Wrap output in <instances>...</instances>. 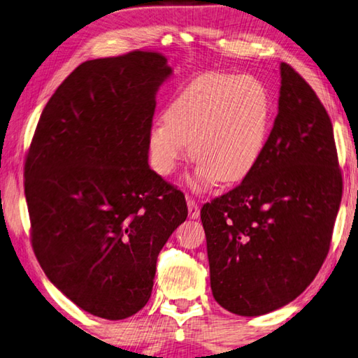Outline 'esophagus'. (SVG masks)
I'll list each match as a JSON object with an SVG mask.
<instances>
[{
  "mask_svg": "<svg viewBox=\"0 0 358 358\" xmlns=\"http://www.w3.org/2000/svg\"><path fill=\"white\" fill-rule=\"evenodd\" d=\"M187 215H189L191 220H197L201 216V208H199V205L192 199H187Z\"/></svg>",
  "mask_w": 358,
  "mask_h": 358,
  "instance_id": "esophagus-1",
  "label": "esophagus"
}]
</instances>
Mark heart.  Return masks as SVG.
I'll list each match as a JSON object with an SVG mask.
<instances>
[{
  "label": "heart",
  "mask_w": 358,
  "mask_h": 358,
  "mask_svg": "<svg viewBox=\"0 0 358 358\" xmlns=\"http://www.w3.org/2000/svg\"><path fill=\"white\" fill-rule=\"evenodd\" d=\"M273 104L256 77L208 72L180 90L166 118L148 136L151 167L167 177L186 156L199 164V187L245 180L262 156L270 134Z\"/></svg>",
  "instance_id": "heart-1"
}]
</instances>
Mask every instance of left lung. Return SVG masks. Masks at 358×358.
Returning <instances> with one entry per match:
<instances>
[{
  "mask_svg": "<svg viewBox=\"0 0 358 358\" xmlns=\"http://www.w3.org/2000/svg\"><path fill=\"white\" fill-rule=\"evenodd\" d=\"M278 115L252 172L205 203L210 284L238 316H262L310 286L329 254L343 178L329 113L281 63Z\"/></svg>",
  "mask_w": 358,
  "mask_h": 358,
  "instance_id": "1",
  "label": "left lung"
}]
</instances>
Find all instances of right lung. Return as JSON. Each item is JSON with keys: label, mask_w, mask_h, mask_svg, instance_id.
Masks as SVG:
<instances>
[{"label": "right lung", "mask_w": 358, "mask_h": 358, "mask_svg": "<svg viewBox=\"0 0 358 358\" xmlns=\"http://www.w3.org/2000/svg\"><path fill=\"white\" fill-rule=\"evenodd\" d=\"M171 76L156 52L82 63L47 102L27 155L38 262L102 319L147 305L157 254L187 216L183 192L148 166L156 93Z\"/></svg>", "instance_id": "1"}]
</instances>
